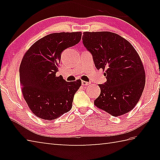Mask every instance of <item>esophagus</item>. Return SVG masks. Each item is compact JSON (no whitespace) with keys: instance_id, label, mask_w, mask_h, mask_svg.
Instances as JSON below:
<instances>
[{"instance_id":"obj_1","label":"esophagus","mask_w":160,"mask_h":160,"mask_svg":"<svg viewBox=\"0 0 160 160\" xmlns=\"http://www.w3.org/2000/svg\"><path fill=\"white\" fill-rule=\"evenodd\" d=\"M89 84H90V82H86V81H84V80H82V85H88Z\"/></svg>"}]
</instances>
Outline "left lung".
I'll return each instance as SVG.
<instances>
[{
	"label": "left lung",
	"mask_w": 160,
	"mask_h": 160,
	"mask_svg": "<svg viewBox=\"0 0 160 160\" xmlns=\"http://www.w3.org/2000/svg\"><path fill=\"white\" fill-rule=\"evenodd\" d=\"M82 43L97 70H105L94 105L113 116L129 112L138 102L145 84L144 68L131 43L110 32H83Z\"/></svg>",
	"instance_id": "8db88e82"
}]
</instances>
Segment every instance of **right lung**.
Segmentation results:
<instances>
[{
  "label": "right lung",
  "instance_id": "right-lung-1",
  "mask_svg": "<svg viewBox=\"0 0 160 160\" xmlns=\"http://www.w3.org/2000/svg\"><path fill=\"white\" fill-rule=\"evenodd\" d=\"M82 33L60 32L38 40L23 56L20 66L22 92L35 116L53 120L71 109L81 80L66 82L56 77L61 53L81 39Z\"/></svg>",
  "mask_w": 160,
  "mask_h": 160
}]
</instances>
